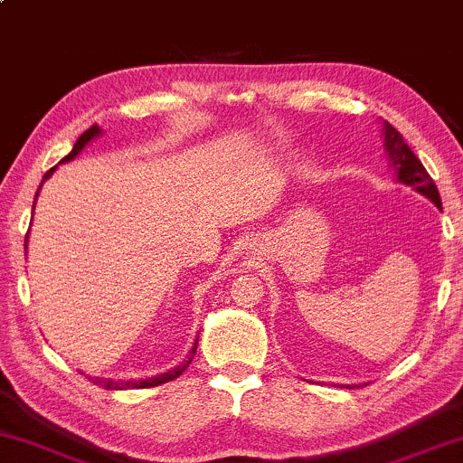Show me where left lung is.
Here are the masks:
<instances>
[{
  "instance_id": "8db88e82",
  "label": "left lung",
  "mask_w": 463,
  "mask_h": 463,
  "mask_svg": "<svg viewBox=\"0 0 463 463\" xmlns=\"http://www.w3.org/2000/svg\"><path fill=\"white\" fill-rule=\"evenodd\" d=\"M383 146L387 152V161H390L392 167L396 169L398 183L413 187L418 194H422L424 198L431 200L433 204L442 211V200H439V191L435 187L433 178L429 176L424 165L420 163V158L411 152V147L407 146L405 139H402L401 132H398L392 124H387V121H383Z\"/></svg>"
}]
</instances>
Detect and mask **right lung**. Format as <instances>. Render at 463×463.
<instances>
[{"label": "right lung", "instance_id": "1", "mask_svg": "<svg viewBox=\"0 0 463 463\" xmlns=\"http://www.w3.org/2000/svg\"><path fill=\"white\" fill-rule=\"evenodd\" d=\"M99 126H91V128L89 130H84L82 135L78 137V141H76V146H73V150L67 154L65 158H62L61 163H67V161H73V158L78 156L80 152L84 150V146H87L89 141H93L95 137H99ZM58 167V165H56ZM56 167H52L50 172L45 174L43 176V183L47 178L52 176V174H54V169ZM41 183V184H43ZM41 189V187H39ZM36 195H39V191H36ZM36 195H34V204H36ZM34 215V213H32ZM25 243H28V235H25ZM195 348H198V339H195V344H194V348H191V353H189V359L184 361L183 365H176V368L174 370H167V372H163V374H156V376H150V379H141V381H113V379H99V376H89V379L93 381L95 385H99V387H104V390H141V387H156V385H163V383H167V381H174V379H178L180 374H183L184 370H187V365L191 364V359H194V354H195Z\"/></svg>", "mask_w": 463, "mask_h": 463}]
</instances>
